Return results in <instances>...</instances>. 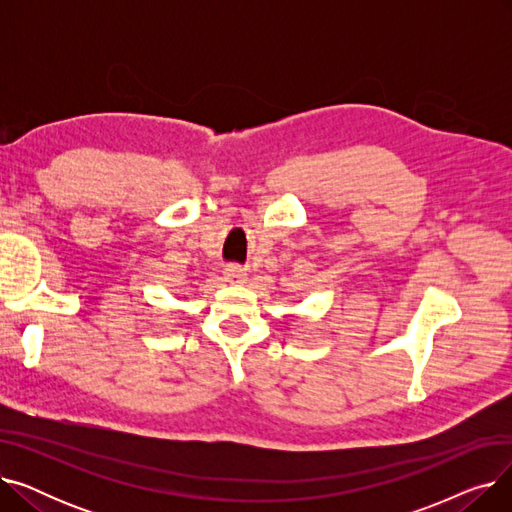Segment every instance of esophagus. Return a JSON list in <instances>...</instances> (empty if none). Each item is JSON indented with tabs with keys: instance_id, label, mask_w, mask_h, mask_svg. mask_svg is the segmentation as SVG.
<instances>
[{
	"instance_id": "34e87169",
	"label": "esophagus",
	"mask_w": 512,
	"mask_h": 512,
	"mask_svg": "<svg viewBox=\"0 0 512 512\" xmlns=\"http://www.w3.org/2000/svg\"><path fill=\"white\" fill-rule=\"evenodd\" d=\"M224 276H226V280H228V282H232V284H242V282L247 280L245 270H242V267H238V265H228V267H226V272H224Z\"/></svg>"
}]
</instances>
